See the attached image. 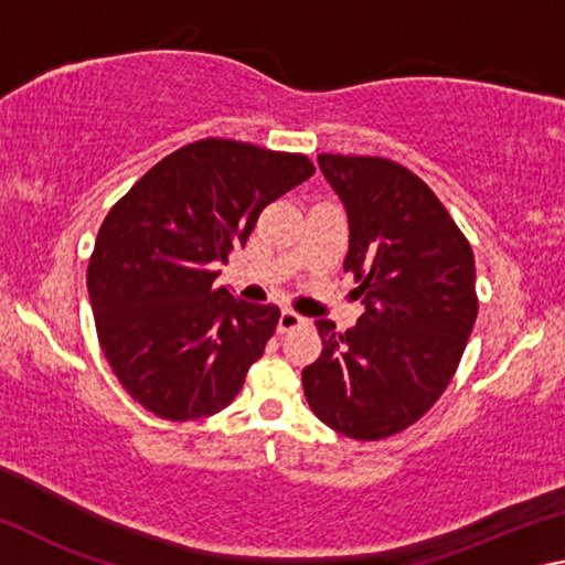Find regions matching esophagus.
<instances>
[{
    "mask_svg": "<svg viewBox=\"0 0 565 565\" xmlns=\"http://www.w3.org/2000/svg\"><path fill=\"white\" fill-rule=\"evenodd\" d=\"M303 323H306V319H303V317H299V313H296V311H289V309H284V311H281V317H279V331L284 333V331L299 329V327H303Z\"/></svg>",
    "mask_w": 565,
    "mask_h": 565,
    "instance_id": "34e87169",
    "label": "esophagus"
}]
</instances>
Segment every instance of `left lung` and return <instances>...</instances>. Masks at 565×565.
Segmentation results:
<instances>
[{"label": "left lung", "mask_w": 565, "mask_h": 565, "mask_svg": "<svg viewBox=\"0 0 565 565\" xmlns=\"http://www.w3.org/2000/svg\"><path fill=\"white\" fill-rule=\"evenodd\" d=\"M319 169L349 218L343 271L361 319L343 333L319 319L321 356L303 369L313 414L356 441L404 431L454 379L476 323L473 252L444 204L406 167L321 154Z\"/></svg>", "instance_id": "8db88e82"}]
</instances>
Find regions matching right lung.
Wrapping results in <instances>:
<instances>
[{
    "mask_svg": "<svg viewBox=\"0 0 565 565\" xmlns=\"http://www.w3.org/2000/svg\"><path fill=\"white\" fill-rule=\"evenodd\" d=\"M313 174L301 154L202 139L151 167L99 228L87 271L114 374L159 418L226 408L279 323L214 281L256 218Z\"/></svg>",
    "mask_w": 565,
    "mask_h": 565,
    "instance_id": "add662e5",
    "label": "right lung"
}]
</instances>
